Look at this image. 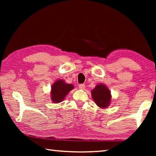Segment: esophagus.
Instances as JSON below:
<instances>
[{
    "label": "esophagus",
    "instance_id": "esophagus-1",
    "mask_svg": "<svg viewBox=\"0 0 156 156\" xmlns=\"http://www.w3.org/2000/svg\"><path fill=\"white\" fill-rule=\"evenodd\" d=\"M78 87H79V88L81 89V90H84L86 87H85V85L84 84H79Z\"/></svg>",
    "mask_w": 156,
    "mask_h": 156
}]
</instances>
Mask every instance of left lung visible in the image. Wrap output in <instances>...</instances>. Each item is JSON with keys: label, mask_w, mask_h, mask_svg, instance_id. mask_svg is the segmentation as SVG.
Segmentation results:
<instances>
[{"label": "left lung", "mask_w": 156, "mask_h": 156, "mask_svg": "<svg viewBox=\"0 0 156 156\" xmlns=\"http://www.w3.org/2000/svg\"><path fill=\"white\" fill-rule=\"evenodd\" d=\"M92 97L98 107L107 108L111 102V91L104 84H99L91 91Z\"/></svg>", "instance_id": "left-lung-1"}]
</instances>
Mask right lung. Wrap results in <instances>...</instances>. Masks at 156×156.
I'll return each instance as SVG.
<instances>
[{
  "mask_svg": "<svg viewBox=\"0 0 156 156\" xmlns=\"http://www.w3.org/2000/svg\"><path fill=\"white\" fill-rule=\"evenodd\" d=\"M50 97L54 103H59L65 99L69 91L74 88V85L68 84L63 80H56L51 86Z\"/></svg>",
  "mask_w": 156,
  "mask_h": 156,
  "instance_id": "add662e5",
  "label": "right lung"
}]
</instances>
